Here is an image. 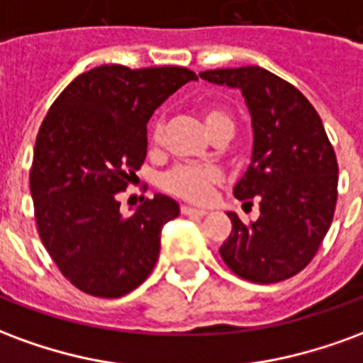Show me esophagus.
<instances>
[{
  "label": "esophagus",
  "instance_id": "34e87169",
  "mask_svg": "<svg viewBox=\"0 0 363 363\" xmlns=\"http://www.w3.org/2000/svg\"><path fill=\"white\" fill-rule=\"evenodd\" d=\"M182 216H194V218H202L208 213V210L204 208H192V206H181Z\"/></svg>",
  "mask_w": 363,
  "mask_h": 363
}]
</instances>
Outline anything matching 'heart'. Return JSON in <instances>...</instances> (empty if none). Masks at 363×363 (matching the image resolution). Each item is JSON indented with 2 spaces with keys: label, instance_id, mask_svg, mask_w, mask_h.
I'll list each match as a JSON object with an SVG mask.
<instances>
[{
  "label": "heart",
  "instance_id": "b5f03b06",
  "mask_svg": "<svg viewBox=\"0 0 363 363\" xmlns=\"http://www.w3.org/2000/svg\"><path fill=\"white\" fill-rule=\"evenodd\" d=\"M202 118H204L206 128L212 134L218 128H231L233 130V120L228 112L221 111L218 106H206L202 111ZM163 135V122L155 120L153 124V132L151 138L159 142ZM221 182V171L213 165H194V163H186V165L173 167L169 173L163 174L161 179V186L171 192L174 196L189 200V202H206L216 184Z\"/></svg>",
  "mask_w": 363,
  "mask_h": 363
}]
</instances>
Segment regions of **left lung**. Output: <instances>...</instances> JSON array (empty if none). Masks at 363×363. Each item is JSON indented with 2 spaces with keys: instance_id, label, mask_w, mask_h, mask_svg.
<instances>
[{
  "instance_id": "1",
  "label": "left lung",
  "mask_w": 363,
  "mask_h": 363,
  "mask_svg": "<svg viewBox=\"0 0 363 363\" xmlns=\"http://www.w3.org/2000/svg\"><path fill=\"white\" fill-rule=\"evenodd\" d=\"M243 93L251 114V165L233 194L259 200V220L245 225L235 212L220 255L237 276L274 284L301 272L333 223L338 165L319 114L299 91L259 66L200 74Z\"/></svg>"
}]
</instances>
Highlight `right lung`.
I'll return each instance as SVG.
<instances>
[{"mask_svg":"<svg viewBox=\"0 0 363 363\" xmlns=\"http://www.w3.org/2000/svg\"><path fill=\"white\" fill-rule=\"evenodd\" d=\"M194 79L186 67H93L60 93L38 130L30 169L38 235L89 296H126L157 262L161 229L179 204L155 194L126 218L116 194L145 159L151 114Z\"/></svg>","mask_w":363,"mask_h":363,"instance_id":"obj_1","label":"right lung"}]
</instances>
